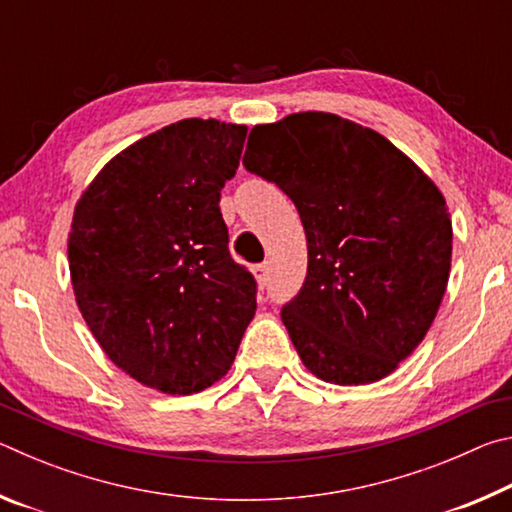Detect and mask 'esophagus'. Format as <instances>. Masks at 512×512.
<instances>
[{"instance_id":"1","label":"esophagus","mask_w":512,"mask_h":512,"mask_svg":"<svg viewBox=\"0 0 512 512\" xmlns=\"http://www.w3.org/2000/svg\"><path fill=\"white\" fill-rule=\"evenodd\" d=\"M253 273H255V277H257V282L264 287V284L268 282V264H266V262H264V264H257V266L253 268Z\"/></svg>"}]
</instances>
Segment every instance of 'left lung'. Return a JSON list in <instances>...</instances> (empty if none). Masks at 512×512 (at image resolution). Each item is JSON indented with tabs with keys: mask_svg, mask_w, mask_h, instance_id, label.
<instances>
[{
	"mask_svg": "<svg viewBox=\"0 0 512 512\" xmlns=\"http://www.w3.org/2000/svg\"><path fill=\"white\" fill-rule=\"evenodd\" d=\"M244 167L298 207L307 277L282 323L309 372L372 384L429 332L452 266L443 194L370 128L296 112L248 135Z\"/></svg>",
	"mask_w": 512,
	"mask_h": 512,
	"instance_id": "obj_1",
	"label": "left lung"
}]
</instances>
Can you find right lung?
Listing matches in <instances>:
<instances>
[{"label":"right lung","mask_w":512,"mask_h":512,"mask_svg":"<svg viewBox=\"0 0 512 512\" xmlns=\"http://www.w3.org/2000/svg\"><path fill=\"white\" fill-rule=\"evenodd\" d=\"M246 133L216 119L164 126L115 155L76 203V305L110 361L155 391L219 381L255 316L257 282L230 257L219 207Z\"/></svg>","instance_id":"add662e5"}]
</instances>
